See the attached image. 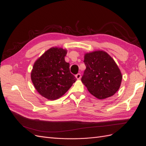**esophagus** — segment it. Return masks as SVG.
I'll return each instance as SVG.
<instances>
[{"label":"esophagus","instance_id":"esophagus-1","mask_svg":"<svg viewBox=\"0 0 146 146\" xmlns=\"http://www.w3.org/2000/svg\"><path fill=\"white\" fill-rule=\"evenodd\" d=\"M76 79H81V74H80V73H78V74H77L76 75Z\"/></svg>","mask_w":146,"mask_h":146}]
</instances>
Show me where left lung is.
<instances>
[{"label":"left lung","mask_w":146,"mask_h":146,"mask_svg":"<svg viewBox=\"0 0 146 146\" xmlns=\"http://www.w3.org/2000/svg\"><path fill=\"white\" fill-rule=\"evenodd\" d=\"M86 66L81 81L92 95L100 100L114 95L120 87L122 76L117 64L104 51L86 53Z\"/></svg>","instance_id":"left-lung-1"}]
</instances>
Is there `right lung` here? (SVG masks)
Masks as SVG:
<instances>
[{
	"label": "right lung",
	"mask_w": 146,
	"mask_h": 146,
	"mask_svg": "<svg viewBox=\"0 0 146 146\" xmlns=\"http://www.w3.org/2000/svg\"><path fill=\"white\" fill-rule=\"evenodd\" d=\"M67 50L52 47L34 64L31 79L36 90L49 100H55L66 93L76 81L65 60Z\"/></svg>",
	"instance_id": "1"
}]
</instances>
